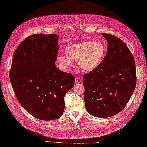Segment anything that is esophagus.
Wrapping results in <instances>:
<instances>
[{
  "instance_id": "obj_1",
  "label": "esophagus",
  "mask_w": 147,
  "mask_h": 147,
  "mask_svg": "<svg viewBox=\"0 0 147 147\" xmlns=\"http://www.w3.org/2000/svg\"><path fill=\"white\" fill-rule=\"evenodd\" d=\"M81 81H82V79H81V78L80 77H76V80H75V82H76V84L80 83Z\"/></svg>"
}]
</instances>
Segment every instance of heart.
Listing matches in <instances>:
<instances>
[{
	"label": "heart",
	"instance_id": "heart-1",
	"mask_svg": "<svg viewBox=\"0 0 147 147\" xmlns=\"http://www.w3.org/2000/svg\"><path fill=\"white\" fill-rule=\"evenodd\" d=\"M106 52V47L100 41H85L70 44L65 49L67 55H59L57 60L63 69L72 66V60H77L82 69L94 70L101 63Z\"/></svg>",
	"mask_w": 147,
	"mask_h": 147
}]
</instances>
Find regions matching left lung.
I'll return each instance as SVG.
<instances>
[{
	"mask_svg": "<svg viewBox=\"0 0 147 147\" xmlns=\"http://www.w3.org/2000/svg\"><path fill=\"white\" fill-rule=\"evenodd\" d=\"M101 34L108 42L107 54L95 69L84 75L83 85L86 110L94 117L107 118L126 106L137 77L134 58L128 47L114 35Z\"/></svg>",
	"mask_w": 147,
	"mask_h": 147,
	"instance_id": "1",
	"label": "left lung"
}]
</instances>
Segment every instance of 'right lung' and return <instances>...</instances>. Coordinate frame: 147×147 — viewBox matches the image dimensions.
I'll return each instance as SVG.
<instances>
[{
    "label": "right lung",
    "instance_id": "add662e5",
    "mask_svg": "<svg viewBox=\"0 0 147 147\" xmlns=\"http://www.w3.org/2000/svg\"><path fill=\"white\" fill-rule=\"evenodd\" d=\"M56 34H34L14 52L10 79L20 105L35 118L52 120L62 116L64 96L76 78L55 65L59 51Z\"/></svg>",
    "mask_w": 147,
    "mask_h": 147
}]
</instances>
